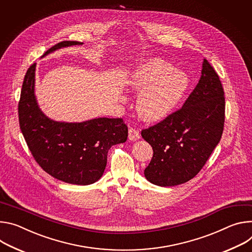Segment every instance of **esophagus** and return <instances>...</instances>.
Listing matches in <instances>:
<instances>
[{
    "label": "esophagus",
    "mask_w": 252,
    "mask_h": 252,
    "mask_svg": "<svg viewBox=\"0 0 252 252\" xmlns=\"http://www.w3.org/2000/svg\"><path fill=\"white\" fill-rule=\"evenodd\" d=\"M128 138L130 141H136L140 138V134H139V131L135 128H130L128 132Z\"/></svg>",
    "instance_id": "1"
}]
</instances>
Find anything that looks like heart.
<instances>
[{"label":"heart","mask_w":252,"mask_h":252,"mask_svg":"<svg viewBox=\"0 0 252 252\" xmlns=\"http://www.w3.org/2000/svg\"><path fill=\"white\" fill-rule=\"evenodd\" d=\"M130 87L138 95L136 109L143 120L154 122L168 116L184 97L189 78L171 64L150 59L139 66L129 79Z\"/></svg>","instance_id":"heart-1"}]
</instances>
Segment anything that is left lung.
Here are the masks:
<instances>
[{
  "label": "left lung",
  "instance_id": "left-lung-1",
  "mask_svg": "<svg viewBox=\"0 0 252 252\" xmlns=\"http://www.w3.org/2000/svg\"><path fill=\"white\" fill-rule=\"evenodd\" d=\"M224 91L206 59L199 82L182 108L141 135L153 149L144 170L158 186L185 183L196 176L220 141L225 119Z\"/></svg>",
  "mask_w": 252,
  "mask_h": 252
}]
</instances>
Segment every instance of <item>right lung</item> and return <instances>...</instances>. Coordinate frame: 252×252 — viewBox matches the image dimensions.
Listing matches in <instances>:
<instances>
[{
  "instance_id": "obj_1",
  "label": "right lung",
  "mask_w": 252,
  "mask_h": 252,
  "mask_svg": "<svg viewBox=\"0 0 252 252\" xmlns=\"http://www.w3.org/2000/svg\"><path fill=\"white\" fill-rule=\"evenodd\" d=\"M83 45L63 41L42 57L65 47ZM36 63L28 69L19 102V122L25 140L42 169L54 178L76 185L98 181L106 168L109 149L127 140L121 118H95L84 122H59L47 117L35 95Z\"/></svg>"
}]
</instances>
